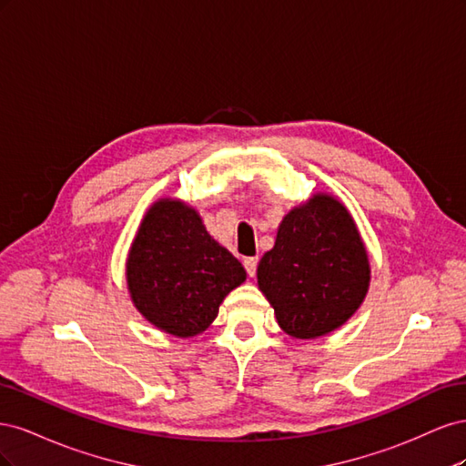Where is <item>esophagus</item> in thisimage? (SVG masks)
<instances>
[{
    "label": "esophagus",
    "mask_w": 466,
    "mask_h": 466,
    "mask_svg": "<svg viewBox=\"0 0 466 466\" xmlns=\"http://www.w3.org/2000/svg\"><path fill=\"white\" fill-rule=\"evenodd\" d=\"M243 264H245V270H247V274H248L250 278H255V276H257L258 258H257V257H248V258H245V260H243Z\"/></svg>",
    "instance_id": "34e87169"
}]
</instances>
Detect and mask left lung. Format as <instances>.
I'll return each mask as SVG.
<instances>
[{"mask_svg":"<svg viewBox=\"0 0 466 466\" xmlns=\"http://www.w3.org/2000/svg\"><path fill=\"white\" fill-rule=\"evenodd\" d=\"M257 276L279 327L317 338L356 313L370 286V260L348 209L317 194L281 221Z\"/></svg>","mask_w":466,"mask_h":466,"instance_id":"8db88e82","label":"left lung"}]
</instances>
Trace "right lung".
I'll list each match as a JSON object with an SVG mask.
<instances>
[{"label":"right lung","instance_id":"1","mask_svg":"<svg viewBox=\"0 0 466 466\" xmlns=\"http://www.w3.org/2000/svg\"><path fill=\"white\" fill-rule=\"evenodd\" d=\"M126 268L137 311L180 338L206 330L225 295L247 278L241 262L208 235L200 216L171 200L147 211Z\"/></svg>","mask_w":466,"mask_h":466}]
</instances>
